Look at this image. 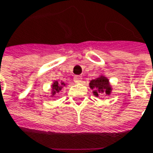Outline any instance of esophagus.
<instances>
[{
  "instance_id": "esophagus-1",
  "label": "esophagus",
  "mask_w": 153,
  "mask_h": 153,
  "mask_svg": "<svg viewBox=\"0 0 153 153\" xmlns=\"http://www.w3.org/2000/svg\"><path fill=\"white\" fill-rule=\"evenodd\" d=\"M74 83L76 84H79L82 82V77L79 76V75H76V76L74 77Z\"/></svg>"
}]
</instances>
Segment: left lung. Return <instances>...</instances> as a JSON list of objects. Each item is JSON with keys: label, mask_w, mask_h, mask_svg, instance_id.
Listing matches in <instances>:
<instances>
[{"label": "left lung", "mask_w": 153, "mask_h": 153, "mask_svg": "<svg viewBox=\"0 0 153 153\" xmlns=\"http://www.w3.org/2000/svg\"><path fill=\"white\" fill-rule=\"evenodd\" d=\"M89 86L92 90L93 95L96 97H98L101 94L110 95L112 91V87L110 85L109 79L103 75H100L95 79H91L90 81Z\"/></svg>", "instance_id": "1"}]
</instances>
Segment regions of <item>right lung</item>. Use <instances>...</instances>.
Wrapping results in <instances>:
<instances>
[{
	"instance_id": "right-lung-1",
	"label": "right lung",
	"mask_w": 153,
	"mask_h": 153,
	"mask_svg": "<svg viewBox=\"0 0 153 153\" xmlns=\"http://www.w3.org/2000/svg\"><path fill=\"white\" fill-rule=\"evenodd\" d=\"M66 85V84L64 83V82H61V83H59L57 80L56 81H54L53 84H52V90H51V97H53L54 95H56V93L58 92H60L62 89L63 88V86Z\"/></svg>"
}]
</instances>
